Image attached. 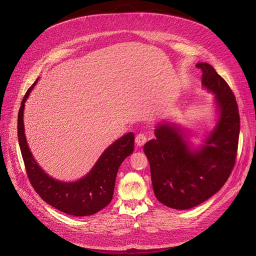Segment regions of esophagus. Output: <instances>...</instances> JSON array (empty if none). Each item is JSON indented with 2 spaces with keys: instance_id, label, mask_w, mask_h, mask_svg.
<instances>
[{
  "instance_id": "34e87169",
  "label": "esophagus",
  "mask_w": 256,
  "mask_h": 256,
  "mask_svg": "<svg viewBox=\"0 0 256 256\" xmlns=\"http://www.w3.org/2000/svg\"><path fill=\"white\" fill-rule=\"evenodd\" d=\"M146 142H147V136H146L144 134H138L136 136V144L138 147H142V146L146 144Z\"/></svg>"
}]
</instances>
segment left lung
<instances>
[{
  "instance_id": "1",
  "label": "left lung",
  "mask_w": 256,
  "mask_h": 256,
  "mask_svg": "<svg viewBox=\"0 0 256 256\" xmlns=\"http://www.w3.org/2000/svg\"><path fill=\"white\" fill-rule=\"evenodd\" d=\"M202 84L216 94L218 120L200 150H190L180 128L160 124L156 138L146 142L155 196L166 206L188 210L220 190L228 180L237 157L240 132L238 105L231 88L214 68L200 62Z\"/></svg>"
}]
</instances>
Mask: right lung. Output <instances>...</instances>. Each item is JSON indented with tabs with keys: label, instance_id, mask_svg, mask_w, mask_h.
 <instances>
[{
	"label": "right lung",
	"instance_id": "1",
	"mask_svg": "<svg viewBox=\"0 0 256 256\" xmlns=\"http://www.w3.org/2000/svg\"><path fill=\"white\" fill-rule=\"evenodd\" d=\"M38 81V79L27 90L18 114V140L28 179L34 190L54 208L76 216L96 214L112 200L118 168L134 152V136L128 132L109 146L92 170L82 179L76 182L54 180L35 162L24 134V103Z\"/></svg>",
	"mask_w": 256,
	"mask_h": 256
}]
</instances>
